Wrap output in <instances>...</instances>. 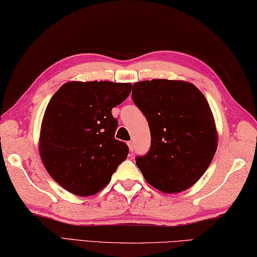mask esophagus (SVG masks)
<instances>
[{
  "label": "esophagus",
  "mask_w": 257,
  "mask_h": 257,
  "mask_svg": "<svg viewBox=\"0 0 257 257\" xmlns=\"http://www.w3.org/2000/svg\"><path fill=\"white\" fill-rule=\"evenodd\" d=\"M127 145H128V149H130V151H134V149H135V145H134V143H133V141H130V142H127Z\"/></svg>",
  "instance_id": "esophagus-1"
}]
</instances>
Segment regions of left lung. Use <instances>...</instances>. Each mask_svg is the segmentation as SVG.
Returning a JSON list of instances; mask_svg holds the SVG:
<instances>
[{
    "label": "left lung",
    "mask_w": 257,
    "mask_h": 257,
    "mask_svg": "<svg viewBox=\"0 0 257 257\" xmlns=\"http://www.w3.org/2000/svg\"><path fill=\"white\" fill-rule=\"evenodd\" d=\"M132 98L149 122L151 148L136 165L146 182L180 193L201 179L215 155L217 132L205 96L185 81L136 82Z\"/></svg>",
    "instance_id": "obj_1"
}]
</instances>
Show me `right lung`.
Returning a JSON list of instances; mask_svg holds the SVG:
<instances>
[{
    "label": "right lung",
    "instance_id": "add662e5",
    "mask_svg": "<svg viewBox=\"0 0 257 257\" xmlns=\"http://www.w3.org/2000/svg\"><path fill=\"white\" fill-rule=\"evenodd\" d=\"M131 90V83L73 81L52 96L41 125L40 155L52 179L72 194H96L126 160L127 145L114 138L118 123L112 108Z\"/></svg>",
    "mask_w": 257,
    "mask_h": 257
}]
</instances>
